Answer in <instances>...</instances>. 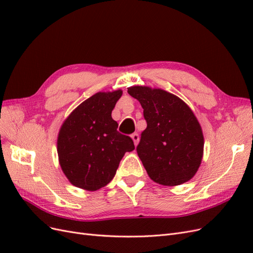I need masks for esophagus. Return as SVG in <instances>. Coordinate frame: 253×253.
<instances>
[{
	"mask_svg": "<svg viewBox=\"0 0 253 253\" xmlns=\"http://www.w3.org/2000/svg\"><path fill=\"white\" fill-rule=\"evenodd\" d=\"M131 137H132V139H133L135 145H137V143H138V141H139V135L137 134V133H133L131 135Z\"/></svg>",
	"mask_w": 253,
	"mask_h": 253,
	"instance_id": "1",
	"label": "esophagus"
}]
</instances>
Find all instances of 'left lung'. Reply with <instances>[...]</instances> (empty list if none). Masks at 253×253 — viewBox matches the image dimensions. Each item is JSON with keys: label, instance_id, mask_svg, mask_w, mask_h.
<instances>
[{"label": "left lung", "instance_id": "obj_1", "mask_svg": "<svg viewBox=\"0 0 253 253\" xmlns=\"http://www.w3.org/2000/svg\"><path fill=\"white\" fill-rule=\"evenodd\" d=\"M127 93L140 102L147 121L136 150L151 179L164 186L190 180L204 151L203 132L193 112L163 89L132 86Z\"/></svg>", "mask_w": 253, "mask_h": 253}]
</instances>
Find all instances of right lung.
Masks as SVG:
<instances>
[{
    "mask_svg": "<svg viewBox=\"0 0 253 253\" xmlns=\"http://www.w3.org/2000/svg\"><path fill=\"white\" fill-rule=\"evenodd\" d=\"M122 91L97 93L82 102L60 129L58 155L74 186L95 191L113 179L120 160L135 149L129 136L118 132L112 111Z\"/></svg>",
    "mask_w": 253,
    "mask_h": 253,
    "instance_id": "1",
    "label": "right lung"
}]
</instances>
